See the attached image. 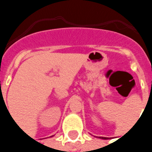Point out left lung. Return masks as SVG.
Wrapping results in <instances>:
<instances>
[{"label":"left lung","instance_id":"8db88e82","mask_svg":"<svg viewBox=\"0 0 152 152\" xmlns=\"http://www.w3.org/2000/svg\"><path fill=\"white\" fill-rule=\"evenodd\" d=\"M101 138H102V139H107V137H100Z\"/></svg>","mask_w":152,"mask_h":152}]
</instances>
